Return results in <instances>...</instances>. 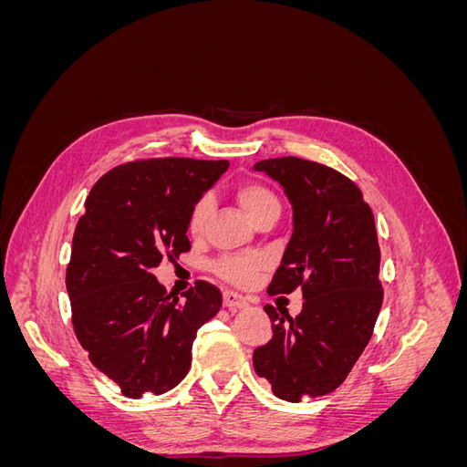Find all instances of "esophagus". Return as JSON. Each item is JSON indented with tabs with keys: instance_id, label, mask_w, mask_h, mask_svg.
Returning a JSON list of instances; mask_svg holds the SVG:
<instances>
[{
	"instance_id": "1",
	"label": "esophagus",
	"mask_w": 467,
	"mask_h": 467,
	"mask_svg": "<svg viewBox=\"0 0 467 467\" xmlns=\"http://www.w3.org/2000/svg\"><path fill=\"white\" fill-rule=\"evenodd\" d=\"M249 302L247 298H244L242 294H237L234 290H225L223 292V306L230 307V309H239V307H245Z\"/></svg>"
}]
</instances>
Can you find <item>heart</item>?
I'll list each match as a JSON object with an SVG mask.
<instances>
[{"mask_svg": "<svg viewBox=\"0 0 467 467\" xmlns=\"http://www.w3.org/2000/svg\"><path fill=\"white\" fill-rule=\"evenodd\" d=\"M235 201L244 206L253 222L266 214H280V201L276 192L257 179H244L234 187ZM212 202L208 196H201L191 206L187 218V232L192 237L202 235L210 216ZM266 268V259L261 255H222L212 263V273L235 286H249Z\"/></svg>", "mask_w": 467, "mask_h": 467, "instance_id": "obj_1", "label": "heart"}]
</instances>
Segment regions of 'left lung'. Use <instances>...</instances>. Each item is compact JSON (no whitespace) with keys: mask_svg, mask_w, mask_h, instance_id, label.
<instances>
[{"mask_svg":"<svg viewBox=\"0 0 467 467\" xmlns=\"http://www.w3.org/2000/svg\"><path fill=\"white\" fill-rule=\"evenodd\" d=\"M292 202L294 232L268 285L271 296L302 290V312L265 306L273 338L253 350V366L280 400L298 403L343 384L374 333L384 288L374 216L355 181L317 161L255 163Z\"/></svg>","mask_w":467,"mask_h":467,"instance_id":"obj_1","label":"left lung"}]
</instances>
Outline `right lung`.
I'll return each mask as SVG.
<instances>
[{"label":"right lung","instance_id":"right-lung-1","mask_svg":"<svg viewBox=\"0 0 467 467\" xmlns=\"http://www.w3.org/2000/svg\"><path fill=\"white\" fill-rule=\"evenodd\" d=\"M228 161L151 158L112 167L78 220L66 288L79 345L126 398L160 395L187 376L192 341L222 307V292L196 280L185 300L151 275L191 251V206Z\"/></svg>","mask_w":467,"mask_h":467}]
</instances>
